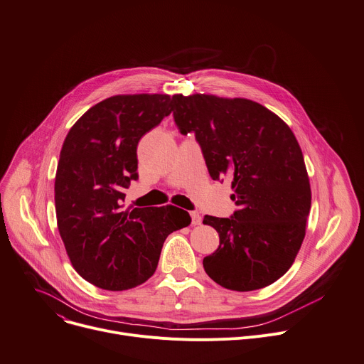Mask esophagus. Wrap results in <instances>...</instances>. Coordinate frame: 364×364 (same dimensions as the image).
<instances>
[{"mask_svg": "<svg viewBox=\"0 0 364 364\" xmlns=\"http://www.w3.org/2000/svg\"><path fill=\"white\" fill-rule=\"evenodd\" d=\"M191 223L193 225H200L202 223V216L197 213V212H191Z\"/></svg>", "mask_w": 364, "mask_h": 364, "instance_id": "1", "label": "esophagus"}]
</instances>
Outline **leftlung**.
Instances as JSON below:
<instances>
[{
  "instance_id": "left-lung-1",
  "label": "left lung",
  "mask_w": 364,
  "mask_h": 364,
  "mask_svg": "<svg viewBox=\"0 0 364 364\" xmlns=\"http://www.w3.org/2000/svg\"><path fill=\"white\" fill-rule=\"evenodd\" d=\"M171 103L178 130L193 132L210 177L232 178L230 199L238 206L230 218L205 216L219 234L218 250L203 258L205 272L238 291L274 283L299 252L311 210L309 178L293 132L247 98L176 94Z\"/></svg>"
}]
</instances>
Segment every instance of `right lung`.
Here are the masks:
<instances>
[{"label":"right lung","mask_w":364,"mask_h":364,"mask_svg":"<svg viewBox=\"0 0 364 364\" xmlns=\"http://www.w3.org/2000/svg\"><path fill=\"white\" fill-rule=\"evenodd\" d=\"M170 113L167 94L113 95L87 110L63 141L55 177L58 229L77 273L97 287L145 283L165 238L191 222L171 205L122 209L124 188L138 180L141 138Z\"/></svg>","instance_id":"obj_1"}]
</instances>
